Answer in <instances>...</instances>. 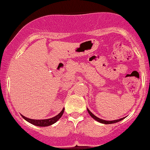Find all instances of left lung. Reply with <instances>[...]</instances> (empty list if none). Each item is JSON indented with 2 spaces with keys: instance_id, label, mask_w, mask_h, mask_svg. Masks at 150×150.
<instances>
[{
  "instance_id": "left-lung-1",
  "label": "left lung",
  "mask_w": 150,
  "mask_h": 150,
  "mask_svg": "<svg viewBox=\"0 0 150 150\" xmlns=\"http://www.w3.org/2000/svg\"><path fill=\"white\" fill-rule=\"evenodd\" d=\"M87 110H88V112L89 115H90L92 117L94 118V120H97V121L100 122V123H105V124H111V123H117V122L120 121V120H122L123 119V118H124V117H123V118H120V119H119V120H111V121H108V120H102V119H100V118L97 117H96L95 115H93V114H92L91 112L90 111H89V110L88 109V108H87Z\"/></svg>"
}]
</instances>
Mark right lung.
Segmentation results:
<instances>
[{
    "mask_svg": "<svg viewBox=\"0 0 150 150\" xmlns=\"http://www.w3.org/2000/svg\"><path fill=\"white\" fill-rule=\"evenodd\" d=\"M64 108H63L62 110V112H60L59 114L56 115V116L50 118V119H45V120H33V119H30V118H27L26 117L23 116L21 115L22 117L24 118V120H26L27 121H28L29 123H32V124L35 125V126H50V125L53 124V123H56L57 120L59 119L60 117H62V115H63L64 113Z\"/></svg>",
    "mask_w": 150,
    "mask_h": 150,
    "instance_id": "right-lung-1",
    "label": "right lung"
}]
</instances>
